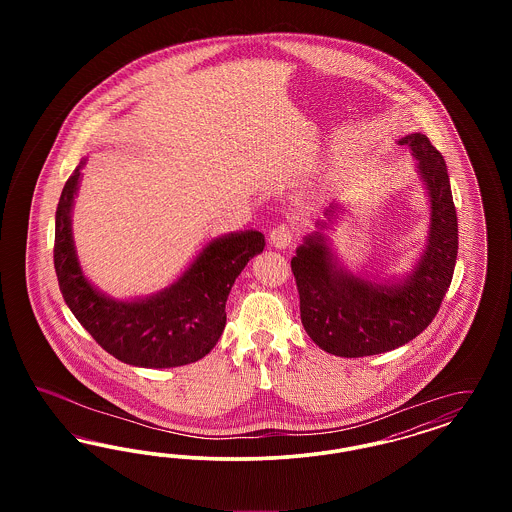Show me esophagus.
<instances>
[{"instance_id": "34e87169", "label": "esophagus", "mask_w": 512, "mask_h": 512, "mask_svg": "<svg viewBox=\"0 0 512 512\" xmlns=\"http://www.w3.org/2000/svg\"><path fill=\"white\" fill-rule=\"evenodd\" d=\"M268 242L276 249H286L293 242V230L288 224H278L270 230Z\"/></svg>"}]
</instances>
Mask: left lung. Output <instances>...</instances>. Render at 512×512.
I'll return each instance as SVG.
<instances>
[{"label":"left lung","mask_w":512,"mask_h":512,"mask_svg":"<svg viewBox=\"0 0 512 512\" xmlns=\"http://www.w3.org/2000/svg\"><path fill=\"white\" fill-rule=\"evenodd\" d=\"M399 144L411 147L430 201L426 247L413 268L399 278L368 280L343 267L324 234L343 211L340 203L324 211L318 230L305 236L292 259L303 328L338 357L378 355L414 340L438 315L453 278L459 226L445 161L420 132Z\"/></svg>","instance_id":"left-lung-1"}]
</instances>
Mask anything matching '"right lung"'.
Here are the masks:
<instances>
[{"label":"right lung","instance_id":"add662e5","mask_svg":"<svg viewBox=\"0 0 512 512\" xmlns=\"http://www.w3.org/2000/svg\"><path fill=\"white\" fill-rule=\"evenodd\" d=\"M86 159L67 180L55 213L53 265L76 320L122 363L172 368L203 359L226 326V299L249 259L265 249L259 230L230 232L203 245L188 268L161 292L115 299L82 272L73 238L74 197Z\"/></svg>","mask_w":512,"mask_h":512}]
</instances>
